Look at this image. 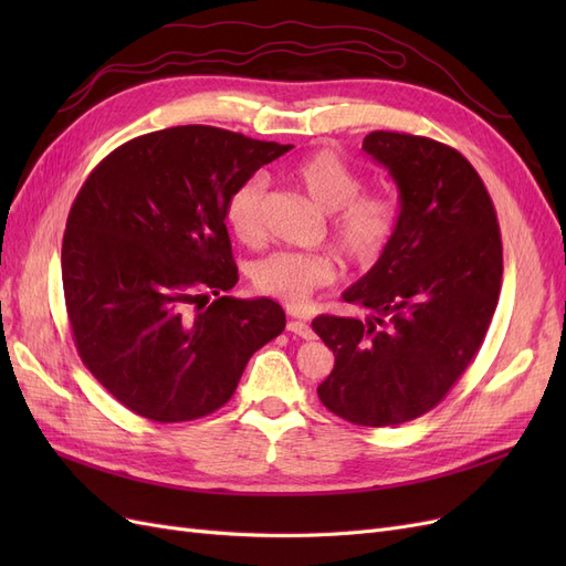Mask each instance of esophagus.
Segmentation results:
<instances>
[{"instance_id":"esophagus-1","label":"esophagus","mask_w":566,"mask_h":566,"mask_svg":"<svg viewBox=\"0 0 566 566\" xmlns=\"http://www.w3.org/2000/svg\"><path fill=\"white\" fill-rule=\"evenodd\" d=\"M287 331L293 333V335H297V337H302V339H314L312 325L304 323V321H290V323H287Z\"/></svg>"}]
</instances>
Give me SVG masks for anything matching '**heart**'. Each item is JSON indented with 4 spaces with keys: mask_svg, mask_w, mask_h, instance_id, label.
<instances>
[{
    "mask_svg": "<svg viewBox=\"0 0 566 566\" xmlns=\"http://www.w3.org/2000/svg\"><path fill=\"white\" fill-rule=\"evenodd\" d=\"M287 179L316 208L331 214V238L345 260L368 269L380 260L399 227V200L391 193H364L366 181L333 150H316L290 167ZM264 179L248 177L227 200V224L238 241L260 243L264 235ZM337 264L328 252H271L252 269V283L264 295L287 304L306 302L314 290L331 285Z\"/></svg>",
    "mask_w": 566,
    "mask_h": 566,
    "instance_id": "obj_1",
    "label": "heart"
}]
</instances>
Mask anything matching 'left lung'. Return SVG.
Returning <instances> with one entry per match:
<instances>
[{"instance_id":"left-lung-1","label":"left lung","mask_w":566,"mask_h":566,"mask_svg":"<svg viewBox=\"0 0 566 566\" xmlns=\"http://www.w3.org/2000/svg\"><path fill=\"white\" fill-rule=\"evenodd\" d=\"M364 150L399 188L389 248L342 300L373 314L316 316L314 333L335 354L318 399L364 427L416 420L472 364L499 304L501 229L476 169L447 144L370 132Z\"/></svg>"}]
</instances>
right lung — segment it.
Masks as SVG:
<instances>
[{
	"label": "right lung",
	"mask_w": 566,
	"mask_h": 566,
	"mask_svg": "<svg viewBox=\"0 0 566 566\" xmlns=\"http://www.w3.org/2000/svg\"><path fill=\"white\" fill-rule=\"evenodd\" d=\"M290 148L169 127L115 148L80 188L61 250L65 310L82 364L136 416L214 413L283 333L279 302L221 293L238 283L227 200Z\"/></svg>",
	"instance_id": "add662e5"
}]
</instances>
